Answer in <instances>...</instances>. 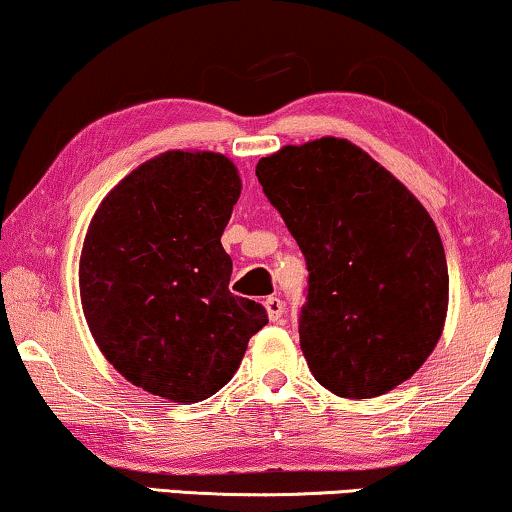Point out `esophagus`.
Here are the masks:
<instances>
[{"label": "esophagus", "mask_w": 512, "mask_h": 512, "mask_svg": "<svg viewBox=\"0 0 512 512\" xmlns=\"http://www.w3.org/2000/svg\"><path fill=\"white\" fill-rule=\"evenodd\" d=\"M263 305H265V310H268V319H270V321H279V319H282L284 303H282V300H279L277 296L265 298Z\"/></svg>", "instance_id": "34e87169"}]
</instances>
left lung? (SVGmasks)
Masks as SVG:
<instances>
[{"label":"left lung","instance_id":"obj_1","mask_svg":"<svg viewBox=\"0 0 512 512\" xmlns=\"http://www.w3.org/2000/svg\"><path fill=\"white\" fill-rule=\"evenodd\" d=\"M263 193L303 251L298 333L321 387L375 398L408 380L447 317L445 249L429 212L359 146L321 137L256 165Z\"/></svg>","mask_w":512,"mask_h":512}]
</instances>
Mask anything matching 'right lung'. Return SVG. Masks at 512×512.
<instances>
[{"mask_svg":"<svg viewBox=\"0 0 512 512\" xmlns=\"http://www.w3.org/2000/svg\"><path fill=\"white\" fill-rule=\"evenodd\" d=\"M242 181L212 151H165L109 191L81 249L88 328L125 380L188 405L233 380L265 307L228 289L221 247Z\"/></svg>","mask_w":512,"mask_h":512,"instance_id":"obj_1","label":"right lung"}]
</instances>
